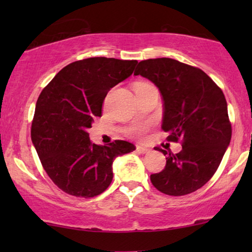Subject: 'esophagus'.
<instances>
[{
    "instance_id": "esophagus-1",
    "label": "esophagus",
    "mask_w": 252,
    "mask_h": 252,
    "mask_svg": "<svg viewBox=\"0 0 252 252\" xmlns=\"http://www.w3.org/2000/svg\"><path fill=\"white\" fill-rule=\"evenodd\" d=\"M136 151L139 154H148V153H150V149H148V148H146V147H142V146H137L136 147Z\"/></svg>"
}]
</instances>
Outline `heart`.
Returning <instances> with one entry per match:
<instances>
[{"instance_id":"1","label":"heart","mask_w":252,"mask_h":252,"mask_svg":"<svg viewBox=\"0 0 252 252\" xmlns=\"http://www.w3.org/2000/svg\"><path fill=\"white\" fill-rule=\"evenodd\" d=\"M139 85H146V84H139ZM130 133H132L133 135L140 136L141 134H142V128H141V127H133V128L130 129Z\"/></svg>"}]
</instances>
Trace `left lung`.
<instances>
[{"instance_id": "obj_1", "label": "left lung", "mask_w": 252, "mask_h": 252, "mask_svg": "<svg viewBox=\"0 0 252 252\" xmlns=\"http://www.w3.org/2000/svg\"><path fill=\"white\" fill-rule=\"evenodd\" d=\"M135 75L149 79L164 102L163 128L168 140L181 141L182 150L166 156V165L150 180L171 196L190 194L216 173L232 137L228 110L221 89L205 72L172 58L140 62Z\"/></svg>"}]
</instances>
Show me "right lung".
<instances>
[{
	"mask_svg": "<svg viewBox=\"0 0 252 252\" xmlns=\"http://www.w3.org/2000/svg\"><path fill=\"white\" fill-rule=\"evenodd\" d=\"M136 61L92 57L68 64L37 98L31 129L34 148L55 185L77 197H94L111 184L112 164L135 150L127 141L98 146L89 139L108 92L130 77Z\"/></svg>",
	"mask_w": 252,
	"mask_h": 252,
	"instance_id": "add662e5",
	"label": "right lung"
}]
</instances>
